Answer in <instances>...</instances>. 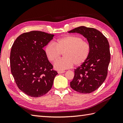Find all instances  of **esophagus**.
Listing matches in <instances>:
<instances>
[{"label":"esophagus","mask_w":123,"mask_h":123,"mask_svg":"<svg viewBox=\"0 0 123 123\" xmlns=\"http://www.w3.org/2000/svg\"><path fill=\"white\" fill-rule=\"evenodd\" d=\"M57 73H58V74H63V73H65V71H59L58 72H57Z\"/></svg>","instance_id":"1"}]
</instances>
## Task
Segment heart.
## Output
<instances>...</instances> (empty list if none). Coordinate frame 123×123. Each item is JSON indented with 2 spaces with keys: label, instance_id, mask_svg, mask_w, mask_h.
Masks as SVG:
<instances>
[{
  "label": "heart",
  "instance_id": "b5f03b06",
  "mask_svg": "<svg viewBox=\"0 0 123 123\" xmlns=\"http://www.w3.org/2000/svg\"><path fill=\"white\" fill-rule=\"evenodd\" d=\"M90 46L87 42L77 35H68L57 39L55 44L49 43L45 48L48 60L56 61L63 53L64 57L55 62L54 67L62 71L70 68L74 64L80 66L85 62L90 54Z\"/></svg>",
  "mask_w": 123,
  "mask_h": 123
}]
</instances>
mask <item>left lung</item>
Returning a JSON list of instances; mask_svg holds the SVG:
<instances>
[{"mask_svg": "<svg viewBox=\"0 0 123 123\" xmlns=\"http://www.w3.org/2000/svg\"><path fill=\"white\" fill-rule=\"evenodd\" d=\"M68 32L82 35L87 39L90 46L87 59L74 69L70 86L79 93H90L97 90L107 77L110 61L109 42L100 31L92 28L81 26Z\"/></svg>", "mask_w": 123, "mask_h": 123, "instance_id": "8db88e82", "label": "left lung"}]
</instances>
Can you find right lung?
I'll list each match as a JSON object with an SVG mask.
<instances>
[{
    "label": "right lung",
    "instance_id": "1",
    "mask_svg": "<svg viewBox=\"0 0 123 123\" xmlns=\"http://www.w3.org/2000/svg\"><path fill=\"white\" fill-rule=\"evenodd\" d=\"M54 36L32 31L19 36L12 45V74L18 88L30 97L38 98L46 94L58 74L53 70V67L43 49Z\"/></svg>",
    "mask_w": 123,
    "mask_h": 123
}]
</instances>
